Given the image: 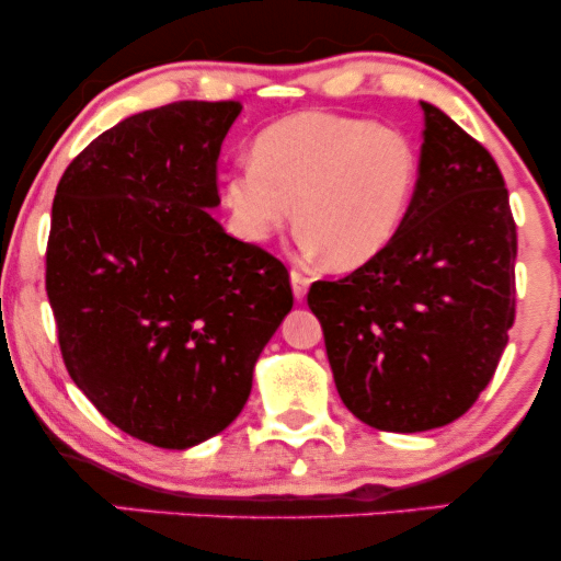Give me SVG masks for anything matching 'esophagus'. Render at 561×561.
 I'll list each match as a JSON object with an SVG mask.
<instances>
[{"mask_svg": "<svg viewBox=\"0 0 561 561\" xmlns=\"http://www.w3.org/2000/svg\"><path fill=\"white\" fill-rule=\"evenodd\" d=\"M289 282H293V293H295V298H298V300L306 298L308 285H311V279H308V276L302 274V272H298V268H293V272H289Z\"/></svg>", "mask_w": 561, "mask_h": 561, "instance_id": "esophagus-1", "label": "esophagus"}]
</instances>
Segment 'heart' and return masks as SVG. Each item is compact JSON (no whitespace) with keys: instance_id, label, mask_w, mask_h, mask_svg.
Listing matches in <instances>:
<instances>
[{"instance_id":"1","label":"heart","mask_w":561,"mask_h":561,"mask_svg":"<svg viewBox=\"0 0 561 561\" xmlns=\"http://www.w3.org/2000/svg\"><path fill=\"white\" fill-rule=\"evenodd\" d=\"M253 163L224 179L237 234L266 242L293 216L300 244L334 268H358L392 242L420 179V152L401 128L337 113H298L253 141Z\"/></svg>"}]
</instances>
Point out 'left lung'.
I'll return each instance as SVG.
<instances>
[{
    "mask_svg": "<svg viewBox=\"0 0 561 561\" xmlns=\"http://www.w3.org/2000/svg\"><path fill=\"white\" fill-rule=\"evenodd\" d=\"M422 111L420 179L398 234L375 261L308 289L340 398L385 433H424L472 409L517 306L504 176L446 113Z\"/></svg>",
    "mask_w": 561,
    "mask_h": 561,
    "instance_id": "8db88e82",
    "label": "left lung"
}]
</instances>
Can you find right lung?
<instances>
[{
  "instance_id": "add662e5",
  "label": "right lung",
  "mask_w": 561,
  "mask_h": 561,
  "mask_svg": "<svg viewBox=\"0 0 561 561\" xmlns=\"http://www.w3.org/2000/svg\"><path fill=\"white\" fill-rule=\"evenodd\" d=\"M234 100L121 121L62 173L47 298L70 379L107 422L158 448L227 430L293 308L285 263L208 214Z\"/></svg>"
}]
</instances>
